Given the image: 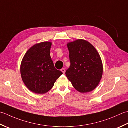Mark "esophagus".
<instances>
[{"label": "esophagus", "mask_w": 128, "mask_h": 128, "mask_svg": "<svg viewBox=\"0 0 128 128\" xmlns=\"http://www.w3.org/2000/svg\"><path fill=\"white\" fill-rule=\"evenodd\" d=\"M61 71L62 72V73H63L64 74H65V72H66V70H65L64 68H62V69L61 70Z\"/></svg>", "instance_id": "1"}]
</instances>
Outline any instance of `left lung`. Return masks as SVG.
<instances>
[{"mask_svg":"<svg viewBox=\"0 0 128 128\" xmlns=\"http://www.w3.org/2000/svg\"><path fill=\"white\" fill-rule=\"evenodd\" d=\"M71 66L66 76L74 87L82 93L97 87L103 72V63L97 50L88 41L78 39L67 44Z\"/></svg>","mask_w":128,"mask_h":128,"instance_id":"left-lung-1","label":"left lung"}]
</instances>
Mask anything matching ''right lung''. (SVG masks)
I'll use <instances>...</instances> for the list:
<instances>
[{
  "label": "right lung",
  "instance_id": "add662e5",
  "mask_svg": "<svg viewBox=\"0 0 128 128\" xmlns=\"http://www.w3.org/2000/svg\"><path fill=\"white\" fill-rule=\"evenodd\" d=\"M51 42L36 44L28 50L22 60L20 74L22 81L31 92L42 94L54 87L63 74L55 68L50 56Z\"/></svg>",
  "mask_w": 128,
  "mask_h": 128
}]
</instances>
